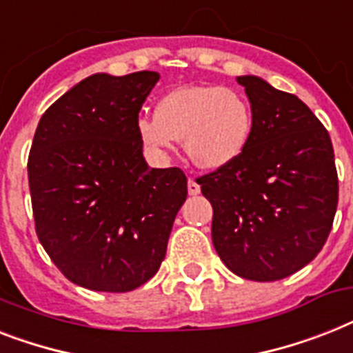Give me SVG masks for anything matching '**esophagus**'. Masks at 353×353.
Returning <instances> with one entry per match:
<instances>
[{"label": "esophagus", "instance_id": "obj_1", "mask_svg": "<svg viewBox=\"0 0 353 353\" xmlns=\"http://www.w3.org/2000/svg\"><path fill=\"white\" fill-rule=\"evenodd\" d=\"M199 192H201V186H199V183L194 181V179L190 177V179H188V194H190V196H197Z\"/></svg>", "mask_w": 353, "mask_h": 353}]
</instances>
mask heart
Wrapping results in <instances>:
<instances>
[{"mask_svg":"<svg viewBox=\"0 0 353 353\" xmlns=\"http://www.w3.org/2000/svg\"><path fill=\"white\" fill-rule=\"evenodd\" d=\"M252 132V110L245 97L226 87H179L163 96L156 117H139L137 134L157 154L185 143L186 156L199 168L216 170L236 161Z\"/></svg>","mask_w":353,"mask_h":353,"instance_id":"obj_1","label":"heart"}]
</instances>
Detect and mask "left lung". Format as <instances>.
Wrapping results in <instances>:
<instances>
[{"instance_id": "8db88e82", "label": "left lung", "mask_w": 353, "mask_h": 353, "mask_svg": "<svg viewBox=\"0 0 353 353\" xmlns=\"http://www.w3.org/2000/svg\"><path fill=\"white\" fill-rule=\"evenodd\" d=\"M252 107L245 150L197 177L214 208L212 243L236 276L277 281L325 246L339 199L328 130L294 94L237 77Z\"/></svg>"}]
</instances>
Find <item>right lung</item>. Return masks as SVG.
<instances>
[{"label":"right lung","instance_id":"obj_1","mask_svg":"<svg viewBox=\"0 0 353 353\" xmlns=\"http://www.w3.org/2000/svg\"><path fill=\"white\" fill-rule=\"evenodd\" d=\"M159 74H94L39 119L28 186L39 243L68 281L128 292L161 266L186 199L181 168H148L139 110Z\"/></svg>","mask_w":353,"mask_h":353}]
</instances>
